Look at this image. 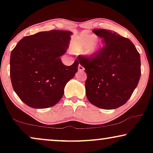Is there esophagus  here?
Returning <instances> with one entry per match:
<instances>
[{
  "label": "esophagus",
  "instance_id": "34e87169",
  "mask_svg": "<svg viewBox=\"0 0 153 153\" xmlns=\"http://www.w3.org/2000/svg\"><path fill=\"white\" fill-rule=\"evenodd\" d=\"M78 69H79V71H80V72H83V71L84 70V68H83L82 65H81L80 64H79Z\"/></svg>",
  "mask_w": 153,
  "mask_h": 153
}]
</instances>
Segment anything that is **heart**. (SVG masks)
I'll return each instance as SVG.
<instances>
[{"mask_svg":"<svg viewBox=\"0 0 153 153\" xmlns=\"http://www.w3.org/2000/svg\"><path fill=\"white\" fill-rule=\"evenodd\" d=\"M90 47H91V44L88 43V44H86V45L84 46V47H83V49H81V50H82V51H86V50L88 49ZM93 51H94L93 49H90L89 50V53H93Z\"/></svg>","mask_w":153,"mask_h":153,"instance_id":"heart-1","label":"heart"}]
</instances>
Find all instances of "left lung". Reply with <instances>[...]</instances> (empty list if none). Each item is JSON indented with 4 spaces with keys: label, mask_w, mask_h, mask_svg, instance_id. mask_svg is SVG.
<instances>
[{
    "label": "left lung",
    "mask_w": 153,
    "mask_h": 153,
    "mask_svg": "<svg viewBox=\"0 0 153 153\" xmlns=\"http://www.w3.org/2000/svg\"><path fill=\"white\" fill-rule=\"evenodd\" d=\"M93 32L105 44L91 56H78L87 74L85 93L92 104L114 109L127 102L141 76L140 54L130 39L113 30Z\"/></svg>",
    "instance_id": "obj_1"
}]
</instances>
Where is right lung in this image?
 <instances>
[{
  "instance_id": "1",
  "label": "right lung",
  "mask_w": 153,
  "mask_h": 153,
  "mask_svg": "<svg viewBox=\"0 0 153 153\" xmlns=\"http://www.w3.org/2000/svg\"><path fill=\"white\" fill-rule=\"evenodd\" d=\"M72 32H39L21 39L10 55V79L21 100L34 108L58 103L66 83L78 70V58L66 66L60 56L66 53Z\"/></svg>"
}]
</instances>
